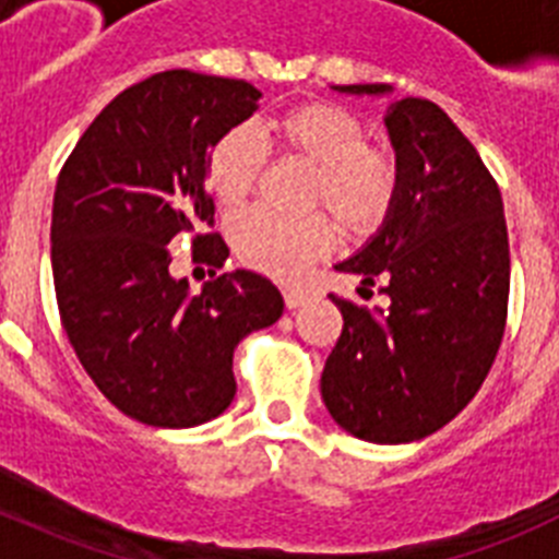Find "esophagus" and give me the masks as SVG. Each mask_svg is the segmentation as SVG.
I'll use <instances>...</instances> for the list:
<instances>
[{
    "label": "esophagus",
    "mask_w": 559,
    "mask_h": 559,
    "mask_svg": "<svg viewBox=\"0 0 559 559\" xmlns=\"http://www.w3.org/2000/svg\"><path fill=\"white\" fill-rule=\"evenodd\" d=\"M283 296H285V308H299V305L308 299V290L302 288V285H285L283 288Z\"/></svg>",
    "instance_id": "34e87169"
}]
</instances>
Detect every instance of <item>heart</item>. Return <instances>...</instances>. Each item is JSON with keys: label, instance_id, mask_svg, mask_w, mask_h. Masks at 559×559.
<instances>
[{"label": "heart", "instance_id": "heart-1", "mask_svg": "<svg viewBox=\"0 0 559 559\" xmlns=\"http://www.w3.org/2000/svg\"><path fill=\"white\" fill-rule=\"evenodd\" d=\"M257 136L283 159L310 167L305 206L324 210L353 240L374 235L400 199L403 167L397 153L367 142V126L349 108L310 100L274 114L257 126ZM249 128H231L212 142L204 159L210 192L221 206L237 210L263 176L265 151ZM240 263L271 276H290L333 246L328 215L280 218L251 210L229 226Z\"/></svg>", "mask_w": 559, "mask_h": 559}]
</instances>
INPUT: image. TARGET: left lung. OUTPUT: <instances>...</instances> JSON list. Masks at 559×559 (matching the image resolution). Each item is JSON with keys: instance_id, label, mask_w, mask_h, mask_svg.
<instances>
[{"instance_id": "1", "label": "left lung", "mask_w": 559, "mask_h": 559, "mask_svg": "<svg viewBox=\"0 0 559 559\" xmlns=\"http://www.w3.org/2000/svg\"><path fill=\"white\" fill-rule=\"evenodd\" d=\"M383 95L386 83L338 86ZM403 185L383 229L335 269L383 280L386 310L330 294L344 316L322 372L328 412L353 437L400 445L448 426L490 372L507 328L510 237L492 173L437 103L386 114Z\"/></svg>"}]
</instances>
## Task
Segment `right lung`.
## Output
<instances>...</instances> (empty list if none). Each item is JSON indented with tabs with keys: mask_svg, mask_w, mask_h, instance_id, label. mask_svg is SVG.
Returning a JSON list of instances; mask_svg holds the SVG:
<instances>
[{
	"mask_svg": "<svg viewBox=\"0 0 559 559\" xmlns=\"http://www.w3.org/2000/svg\"><path fill=\"white\" fill-rule=\"evenodd\" d=\"M235 78L167 69L114 97L63 162L52 204V280L78 360L114 406L153 428H192L235 397L240 338L283 316L276 285L224 269L206 151L254 114ZM213 269L201 295L169 276L176 236Z\"/></svg>",
	"mask_w": 559,
	"mask_h": 559,
	"instance_id": "right-lung-1",
	"label": "right lung"
}]
</instances>
